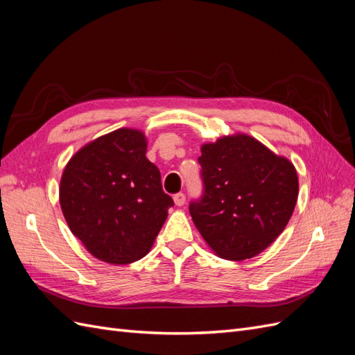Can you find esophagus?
<instances>
[{
  "mask_svg": "<svg viewBox=\"0 0 355 355\" xmlns=\"http://www.w3.org/2000/svg\"><path fill=\"white\" fill-rule=\"evenodd\" d=\"M173 200H175V204H176V206H184L187 197H185L184 192H178V194H175V196H173Z\"/></svg>",
  "mask_w": 355,
  "mask_h": 355,
  "instance_id": "34e87169",
  "label": "esophagus"
}]
</instances>
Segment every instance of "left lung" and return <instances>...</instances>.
<instances>
[{"label": "left lung", "mask_w": 355, "mask_h": 355, "mask_svg": "<svg viewBox=\"0 0 355 355\" xmlns=\"http://www.w3.org/2000/svg\"><path fill=\"white\" fill-rule=\"evenodd\" d=\"M198 163L202 192L189 202V213L202 239L228 261L263 252L295 210L293 164L245 135L202 145Z\"/></svg>", "instance_id": "obj_1"}]
</instances>
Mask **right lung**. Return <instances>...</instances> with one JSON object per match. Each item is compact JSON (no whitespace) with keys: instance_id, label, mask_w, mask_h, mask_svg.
Listing matches in <instances>:
<instances>
[{"instance_id":"right-lung-1","label":"right lung","mask_w":355,"mask_h":355,"mask_svg":"<svg viewBox=\"0 0 355 355\" xmlns=\"http://www.w3.org/2000/svg\"><path fill=\"white\" fill-rule=\"evenodd\" d=\"M145 154L144 133L120 128L80 149L62 175L63 216L103 262L124 265L144 257L175 204Z\"/></svg>"}]
</instances>
